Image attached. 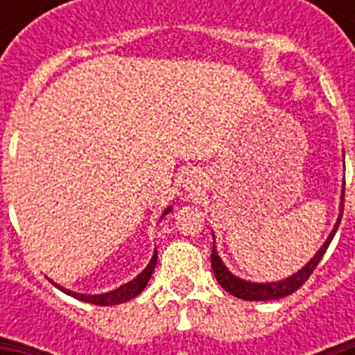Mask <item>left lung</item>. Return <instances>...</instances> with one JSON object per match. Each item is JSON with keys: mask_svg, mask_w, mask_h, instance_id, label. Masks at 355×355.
I'll list each match as a JSON object with an SVG mask.
<instances>
[{"mask_svg": "<svg viewBox=\"0 0 355 355\" xmlns=\"http://www.w3.org/2000/svg\"><path fill=\"white\" fill-rule=\"evenodd\" d=\"M343 199H345V189H343V195H341V211H339V219H337L336 227L334 230L330 232L328 239L324 241V245L320 247V250L315 254L313 258L309 259L308 265H304L302 269L295 272L293 276L286 278V280H280V282H270V284H254V282H247V280H241V278H237L234 276L230 270L225 267V263L221 261L219 258V254L216 252V247L211 248V269H214V275H216L217 282L221 284V287L225 291H228L230 295L237 298H243V300H276V298H284L287 295H291L295 293L297 289L306 284L311 272L317 269V265L319 261L322 259L324 256L326 248L330 247L331 239L336 236L337 228L341 225V217H343Z\"/></svg>", "mask_w": 355, "mask_h": 355, "instance_id": "obj_1", "label": "left lung"}]
</instances>
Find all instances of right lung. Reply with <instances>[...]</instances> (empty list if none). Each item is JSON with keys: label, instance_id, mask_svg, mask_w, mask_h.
Listing matches in <instances>:
<instances>
[{"label": "right lung", "instance_id": "obj_1", "mask_svg": "<svg viewBox=\"0 0 355 355\" xmlns=\"http://www.w3.org/2000/svg\"><path fill=\"white\" fill-rule=\"evenodd\" d=\"M167 211H171V206H167V210L162 214V217L167 216ZM156 258H158V252L155 250L149 265H147V267H145V269L141 270L136 278H134V280L127 282L125 286L118 287V289H114V291L110 293H105V295H80V293H73V291H69V289H64V287L58 286V284H55V287L66 293V295H69V297L77 298V300H83V302L96 304V306H116V304L127 302V300H130V298H134L136 295H139V293L144 291L145 286H147V282H149L150 275H153V270H155L156 267Z\"/></svg>", "mask_w": 355, "mask_h": 355}]
</instances>
